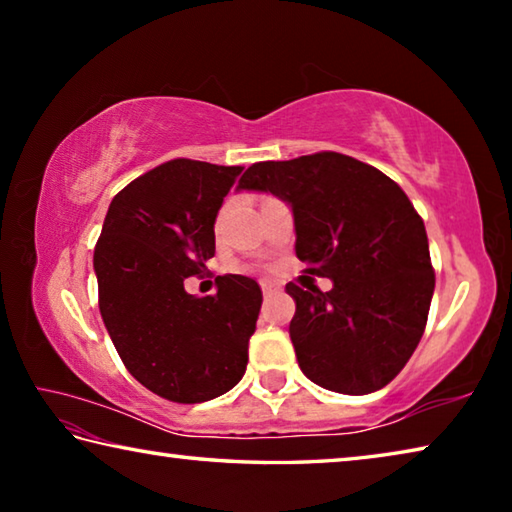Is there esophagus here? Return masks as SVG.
<instances>
[{
	"instance_id": "34e87169",
	"label": "esophagus",
	"mask_w": 512,
	"mask_h": 512,
	"mask_svg": "<svg viewBox=\"0 0 512 512\" xmlns=\"http://www.w3.org/2000/svg\"><path fill=\"white\" fill-rule=\"evenodd\" d=\"M282 289V284L280 282H275V280H262V291H264V296H271V293H277Z\"/></svg>"
}]
</instances>
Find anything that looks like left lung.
I'll return each mask as SVG.
<instances>
[{"label": "left lung", "instance_id": "obj_1", "mask_svg": "<svg viewBox=\"0 0 512 512\" xmlns=\"http://www.w3.org/2000/svg\"><path fill=\"white\" fill-rule=\"evenodd\" d=\"M239 187L291 203L298 259L334 282L329 291L287 284L302 372L345 395L384 388L418 348L436 287L427 230L404 189L336 151L255 162Z\"/></svg>", "mask_w": 512, "mask_h": 512}]
</instances>
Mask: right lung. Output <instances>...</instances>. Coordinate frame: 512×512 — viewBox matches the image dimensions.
Returning a JSON list of instances; mask_svg holds the SVG:
<instances>
[{
	"mask_svg": "<svg viewBox=\"0 0 512 512\" xmlns=\"http://www.w3.org/2000/svg\"><path fill=\"white\" fill-rule=\"evenodd\" d=\"M244 167L176 158L112 198L94 246L99 309L128 372L155 395L198 404L244 377L262 289L219 275L214 296L185 280L214 257V221Z\"/></svg>",
	"mask_w": 512,
	"mask_h": 512,
	"instance_id": "obj_1",
	"label": "right lung"
}]
</instances>
